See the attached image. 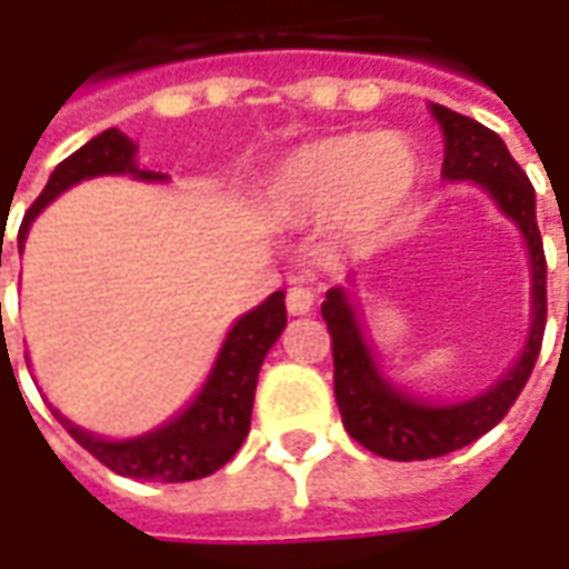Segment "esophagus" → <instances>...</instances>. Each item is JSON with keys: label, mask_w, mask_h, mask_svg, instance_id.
Listing matches in <instances>:
<instances>
[{"label": "esophagus", "mask_w": 569, "mask_h": 569, "mask_svg": "<svg viewBox=\"0 0 569 569\" xmlns=\"http://www.w3.org/2000/svg\"><path fill=\"white\" fill-rule=\"evenodd\" d=\"M284 303H288V313H291V317H303V313L313 310L317 295H313L310 288H303V284H295V288L288 291V297H284Z\"/></svg>", "instance_id": "1"}]
</instances>
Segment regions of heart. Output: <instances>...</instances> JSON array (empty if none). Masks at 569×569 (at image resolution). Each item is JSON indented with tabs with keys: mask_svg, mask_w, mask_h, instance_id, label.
<instances>
[{
	"mask_svg": "<svg viewBox=\"0 0 569 569\" xmlns=\"http://www.w3.org/2000/svg\"><path fill=\"white\" fill-rule=\"evenodd\" d=\"M418 180V154L399 136H336L274 167L266 202L284 224L339 214L348 228L380 230L402 214Z\"/></svg>",
	"mask_w": 569,
	"mask_h": 569,
	"instance_id": "heart-1",
	"label": "heart"
}]
</instances>
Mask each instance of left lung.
Returning a JSON list of instances; mask_svg holds the SVG:
<instances>
[{"mask_svg": "<svg viewBox=\"0 0 569 569\" xmlns=\"http://www.w3.org/2000/svg\"><path fill=\"white\" fill-rule=\"evenodd\" d=\"M430 113L440 122L447 144L443 177L475 180L478 187L488 189L497 208L510 221H516V228L526 237L529 262H532V326L513 370L503 380H497V386H491L488 392L475 396L469 402L427 405L389 380H382L345 288H332L322 300V319L332 336L336 402H339L341 425L363 449L396 462L447 456L452 449L469 447L493 425H500L536 367L545 339V319H548V291H545L548 262H545V247L536 221V189L529 177L516 164L503 139L488 126L440 103H433Z\"/></svg>", "mask_w": 569, "mask_h": 569, "instance_id": "8db88e82", "label": "left lung"}]
</instances>
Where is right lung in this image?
<instances>
[{
  "mask_svg": "<svg viewBox=\"0 0 569 569\" xmlns=\"http://www.w3.org/2000/svg\"><path fill=\"white\" fill-rule=\"evenodd\" d=\"M100 173H132L139 180H167L164 173L139 170L132 139H126L120 129H107L56 167L50 183L43 187V192L37 196V202L28 208V214L21 221L18 250L24 247V237L31 230L33 218L50 206L59 192H66L88 177H100ZM284 326H288L284 291H274L269 300H262L256 310L233 322L202 392L192 399L187 411L144 437L100 440L94 433L72 425L69 418H62L59 411L53 415L98 462H103L107 469L117 471L122 478L167 481V485L206 478L211 471L221 469L224 462H230L233 452L243 447V440L250 433L259 367L278 336L284 332Z\"/></svg>",
  "mask_w": 569,
  "mask_h": 569,
  "instance_id": "right-lung-1",
  "label": "right lung"
}]
</instances>
